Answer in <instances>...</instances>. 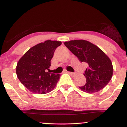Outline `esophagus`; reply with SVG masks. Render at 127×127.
<instances>
[{
  "label": "esophagus",
  "mask_w": 127,
  "mask_h": 127,
  "mask_svg": "<svg viewBox=\"0 0 127 127\" xmlns=\"http://www.w3.org/2000/svg\"><path fill=\"white\" fill-rule=\"evenodd\" d=\"M67 73L68 74H70V75H72V76H74L75 75V73H73V72H67Z\"/></svg>",
  "instance_id": "esophagus-1"
}]
</instances>
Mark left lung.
<instances>
[{
  "label": "left lung",
  "instance_id": "8db88e82",
  "mask_svg": "<svg viewBox=\"0 0 127 127\" xmlns=\"http://www.w3.org/2000/svg\"><path fill=\"white\" fill-rule=\"evenodd\" d=\"M64 45L80 62L88 65L84 74L86 84L79 88L90 94L104 88L113 75V65L109 57L98 46L85 40H70Z\"/></svg>",
  "mask_w": 127,
  "mask_h": 127
}]
</instances>
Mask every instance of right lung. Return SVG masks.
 Masks as SVG:
<instances>
[{
	"mask_svg": "<svg viewBox=\"0 0 127 127\" xmlns=\"http://www.w3.org/2000/svg\"><path fill=\"white\" fill-rule=\"evenodd\" d=\"M62 42L46 40L30 48L17 65V77L27 90L37 94L48 93L54 89L60 75L47 72L55 50Z\"/></svg>",
	"mask_w": 127,
	"mask_h": 127,
	"instance_id": "1",
	"label": "right lung"
}]
</instances>
